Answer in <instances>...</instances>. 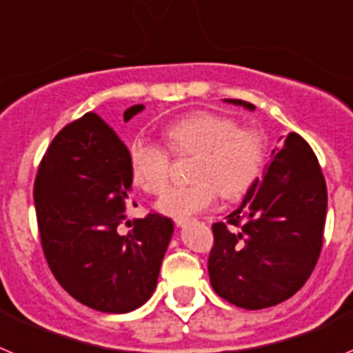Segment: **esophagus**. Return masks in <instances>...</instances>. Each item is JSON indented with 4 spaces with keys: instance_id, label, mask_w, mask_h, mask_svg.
<instances>
[{
    "instance_id": "esophagus-1",
    "label": "esophagus",
    "mask_w": 353,
    "mask_h": 353,
    "mask_svg": "<svg viewBox=\"0 0 353 353\" xmlns=\"http://www.w3.org/2000/svg\"><path fill=\"white\" fill-rule=\"evenodd\" d=\"M174 222H176L177 228H185L186 223L190 222V219H176V220H174Z\"/></svg>"
}]
</instances>
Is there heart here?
Masks as SVG:
<instances>
[{"mask_svg": "<svg viewBox=\"0 0 353 353\" xmlns=\"http://www.w3.org/2000/svg\"><path fill=\"white\" fill-rule=\"evenodd\" d=\"M165 145L173 154L194 155L190 176L194 183L173 187L156 202L159 213L188 219L214 206L222 194L238 201L250 192L261 177L266 163L263 134L254 128H240L222 113L192 112L161 130ZM131 179L145 194L163 192L170 172V155L159 143L137 139L128 149Z\"/></svg>", "mask_w": 353, "mask_h": 353, "instance_id": "heart-1", "label": "heart"}]
</instances>
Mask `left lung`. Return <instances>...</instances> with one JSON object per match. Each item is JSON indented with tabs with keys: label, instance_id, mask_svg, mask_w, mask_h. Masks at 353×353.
I'll use <instances>...</instances> for the list:
<instances>
[{
	"label": "left lung",
	"instance_id": "1",
	"mask_svg": "<svg viewBox=\"0 0 353 353\" xmlns=\"http://www.w3.org/2000/svg\"><path fill=\"white\" fill-rule=\"evenodd\" d=\"M225 101L256 108L247 101ZM325 214L327 185L320 163L309 143L290 133L272 151L241 206L228 222L211 228L208 272L216 295L252 311L295 295L320 257Z\"/></svg>",
	"mask_w": 353,
	"mask_h": 353
}]
</instances>
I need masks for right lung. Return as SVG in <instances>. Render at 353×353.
Segmentation results:
<instances>
[{
  "instance_id": "add662e5",
  "label": "right lung",
  "mask_w": 353,
  "mask_h": 353,
  "mask_svg": "<svg viewBox=\"0 0 353 353\" xmlns=\"http://www.w3.org/2000/svg\"><path fill=\"white\" fill-rule=\"evenodd\" d=\"M142 110H125L124 122ZM131 183L128 147L92 112L54 137L35 177L46 261L70 296L96 311L121 314L145 304L172 238L163 214L128 220Z\"/></svg>"
}]
</instances>
